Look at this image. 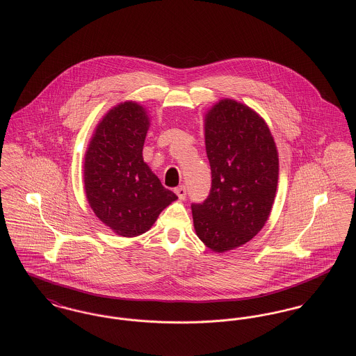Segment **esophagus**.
Here are the masks:
<instances>
[{"label": "esophagus", "instance_id": "esophagus-1", "mask_svg": "<svg viewBox=\"0 0 356 356\" xmlns=\"http://www.w3.org/2000/svg\"><path fill=\"white\" fill-rule=\"evenodd\" d=\"M174 191H175V194L178 195L179 200H185L186 198V186L185 185L177 187Z\"/></svg>", "mask_w": 356, "mask_h": 356}]
</instances>
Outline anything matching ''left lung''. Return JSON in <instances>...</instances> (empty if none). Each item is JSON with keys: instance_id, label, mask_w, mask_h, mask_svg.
I'll return each mask as SVG.
<instances>
[{"instance_id": "left-lung-1", "label": "left lung", "mask_w": 356, "mask_h": 356, "mask_svg": "<svg viewBox=\"0 0 356 356\" xmlns=\"http://www.w3.org/2000/svg\"><path fill=\"white\" fill-rule=\"evenodd\" d=\"M211 187L204 202L191 204L197 236L214 252L250 241L266 222L279 179V155L266 123L230 99L205 118Z\"/></svg>"}]
</instances>
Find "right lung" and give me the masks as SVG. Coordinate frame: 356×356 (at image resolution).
<instances>
[{
    "label": "right lung",
    "mask_w": 356,
    "mask_h": 356,
    "mask_svg": "<svg viewBox=\"0 0 356 356\" xmlns=\"http://www.w3.org/2000/svg\"><path fill=\"white\" fill-rule=\"evenodd\" d=\"M149 124L142 106L122 103L99 123L86 154L88 204L102 222L123 237L147 232L178 198L143 162Z\"/></svg>",
    "instance_id": "right-lung-1"
}]
</instances>
